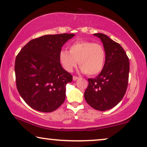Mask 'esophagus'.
Here are the masks:
<instances>
[{
    "instance_id": "1",
    "label": "esophagus",
    "mask_w": 147,
    "mask_h": 147,
    "mask_svg": "<svg viewBox=\"0 0 147 147\" xmlns=\"http://www.w3.org/2000/svg\"><path fill=\"white\" fill-rule=\"evenodd\" d=\"M78 79H79L78 77H77V76H73V80H74V81H76L77 80H78Z\"/></svg>"
}]
</instances>
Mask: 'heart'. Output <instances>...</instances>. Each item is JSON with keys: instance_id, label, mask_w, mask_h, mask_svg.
I'll return each mask as SVG.
<instances>
[{"instance_id": "b5f03b06", "label": "heart", "mask_w": 147, "mask_h": 147, "mask_svg": "<svg viewBox=\"0 0 147 147\" xmlns=\"http://www.w3.org/2000/svg\"><path fill=\"white\" fill-rule=\"evenodd\" d=\"M106 53L102 45L86 40H79L69 47V51L62 50L59 60L64 68L71 72L80 64L81 71L94 76L102 70Z\"/></svg>"}]
</instances>
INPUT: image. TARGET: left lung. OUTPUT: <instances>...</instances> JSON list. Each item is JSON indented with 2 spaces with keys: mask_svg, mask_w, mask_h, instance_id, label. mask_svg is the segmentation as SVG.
I'll list each match as a JSON object with an SVG mask.
<instances>
[{
  "mask_svg": "<svg viewBox=\"0 0 147 147\" xmlns=\"http://www.w3.org/2000/svg\"><path fill=\"white\" fill-rule=\"evenodd\" d=\"M100 39L106 53L103 69L95 78H89L84 97L94 109L105 111L120 102L127 90L129 61L118 42L102 33H95Z\"/></svg>",
  "mask_w": 147,
  "mask_h": 147,
  "instance_id": "obj_1",
  "label": "left lung"
}]
</instances>
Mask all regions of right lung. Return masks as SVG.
<instances>
[{"label": "right lung", "mask_w": 147, "mask_h": 147, "mask_svg": "<svg viewBox=\"0 0 147 147\" xmlns=\"http://www.w3.org/2000/svg\"><path fill=\"white\" fill-rule=\"evenodd\" d=\"M75 34L47 35L28 42L15 61L16 87L31 108L51 112L66 98V85L72 76L61 66L59 54L64 44Z\"/></svg>", "instance_id": "obj_1"}]
</instances>
